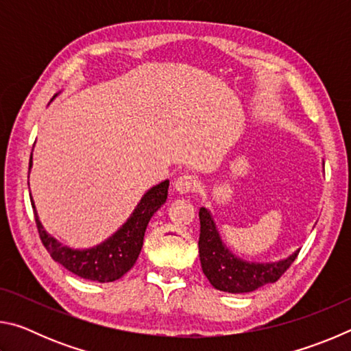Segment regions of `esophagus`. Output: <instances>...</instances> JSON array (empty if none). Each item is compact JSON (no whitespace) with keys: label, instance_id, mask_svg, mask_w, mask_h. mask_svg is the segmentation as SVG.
<instances>
[{"label":"esophagus","instance_id":"obj_1","mask_svg":"<svg viewBox=\"0 0 351 351\" xmlns=\"http://www.w3.org/2000/svg\"><path fill=\"white\" fill-rule=\"evenodd\" d=\"M197 186H198V180L193 175H181L178 176L175 181V189L180 193L192 192V190L197 189Z\"/></svg>","mask_w":351,"mask_h":351}]
</instances>
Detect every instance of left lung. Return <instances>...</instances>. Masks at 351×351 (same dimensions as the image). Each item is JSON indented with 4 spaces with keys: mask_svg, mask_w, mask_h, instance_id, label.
Masks as SVG:
<instances>
[{
    "mask_svg": "<svg viewBox=\"0 0 351 351\" xmlns=\"http://www.w3.org/2000/svg\"><path fill=\"white\" fill-rule=\"evenodd\" d=\"M199 260L201 268L213 288L224 293H251L263 285L274 283L280 278L297 258L295 254L277 263H247L237 258L223 245L215 223L207 209H199Z\"/></svg>",
    "mask_w": 351,
    "mask_h": 351,
    "instance_id": "obj_1",
    "label": "left lung"
}]
</instances>
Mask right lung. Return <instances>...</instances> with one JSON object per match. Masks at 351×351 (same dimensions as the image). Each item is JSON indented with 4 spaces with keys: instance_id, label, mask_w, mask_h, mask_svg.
<instances>
[{
    "instance_id": "1",
    "label": "right lung",
    "mask_w": 351,
    "mask_h": 351,
    "mask_svg": "<svg viewBox=\"0 0 351 351\" xmlns=\"http://www.w3.org/2000/svg\"><path fill=\"white\" fill-rule=\"evenodd\" d=\"M31 164L32 162H29V169H31ZM167 193L169 181H164L148 190L128 221L102 245L91 249H82V251L71 249L47 234L40 223L32 203L35 224H37L40 240L46 251L68 271L86 280L100 283L114 282L134 266L142 249V243H144L147 224L153 213L165 203Z\"/></svg>"
}]
</instances>
